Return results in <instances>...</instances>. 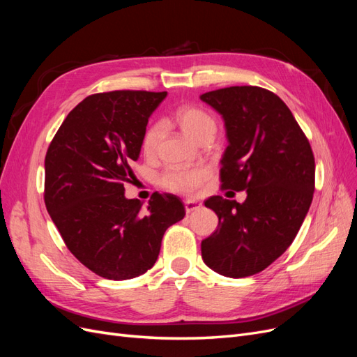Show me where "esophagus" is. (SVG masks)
I'll return each instance as SVG.
<instances>
[{
    "mask_svg": "<svg viewBox=\"0 0 357 357\" xmlns=\"http://www.w3.org/2000/svg\"><path fill=\"white\" fill-rule=\"evenodd\" d=\"M202 207L201 202H197V201H186L185 202V210H186V214H190L193 211H197Z\"/></svg>",
    "mask_w": 357,
    "mask_h": 357,
    "instance_id": "obj_1",
    "label": "esophagus"
}]
</instances>
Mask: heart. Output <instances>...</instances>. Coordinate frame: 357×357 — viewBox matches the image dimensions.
<instances>
[{"label":"heart","mask_w":357,"mask_h":357,"mask_svg":"<svg viewBox=\"0 0 357 357\" xmlns=\"http://www.w3.org/2000/svg\"><path fill=\"white\" fill-rule=\"evenodd\" d=\"M174 121L181 129V132L197 143L204 139H213L218 123L214 117L197 105H180L174 112ZM164 137V123L153 122L150 123L142 137V150L149 158L158 153L160 139ZM210 177V169L205 167L193 168H172L162 174L159 183L160 186L180 195H193L207 178Z\"/></svg>","instance_id":"b5f03b06"}]
</instances>
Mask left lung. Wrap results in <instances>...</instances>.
Here are the masks:
<instances>
[{"label": "left lung", "mask_w": 357, "mask_h": 357, "mask_svg": "<svg viewBox=\"0 0 357 357\" xmlns=\"http://www.w3.org/2000/svg\"><path fill=\"white\" fill-rule=\"evenodd\" d=\"M201 100L222 114L226 126L222 189L247 192L243 204L222 197L205 201L219 226L202 240V259L225 277H248L264 271L295 240L314 193V155L289 107L271 91L231 86Z\"/></svg>", "instance_id": "obj_1"}]
</instances>
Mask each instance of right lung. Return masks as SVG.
I'll list each match as a JSON object with an SVG mask.
<instances>
[{
	"instance_id": "1",
	"label": "right lung",
	"mask_w": 357,
	"mask_h": 357,
	"mask_svg": "<svg viewBox=\"0 0 357 357\" xmlns=\"http://www.w3.org/2000/svg\"><path fill=\"white\" fill-rule=\"evenodd\" d=\"M167 92L93 93L59 126L45 159V204L68 250L96 275L128 280L156 262L162 236L185 218L181 199L125 198L149 117Z\"/></svg>"
}]
</instances>
